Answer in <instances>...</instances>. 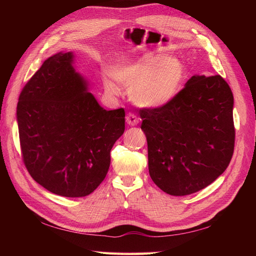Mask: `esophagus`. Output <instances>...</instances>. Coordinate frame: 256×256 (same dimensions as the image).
<instances>
[{"mask_svg":"<svg viewBox=\"0 0 256 256\" xmlns=\"http://www.w3.org/2000/svg\"><path fill=\"white\" fill-rule=\"evenodd\" d=\"M140 122V118L135 116L134 113H128L126 116V123L130 125V126H135L138 125Z\"/></svg>","mask_w":256,"mask_h":256,"instance_id":"esophagus-1","label":"esophagus"}]
</instances>
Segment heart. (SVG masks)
Returning <instances> with one entry per match:
<instances>
[{
	"label": "heart",
	"mask_w": 256,
	"mask_h": 256,
	"mask_svg": "<svg viewBox=\"0 0 256 256\" xmlns=\"http://www.w3.org/2000/svg\"><path fill=\"white\" fill-rule=\"evenodd\" d=\"M112 76L128 89L130 99L135 104L160 108L170 104L177 96L186 77V69L176 57L146 54L136 60L118 64L112 70ZM104 88L112 96L121 92L110 78L104 79Z\"/></svg>",
	"instance_id": "1"
}]
</instances>
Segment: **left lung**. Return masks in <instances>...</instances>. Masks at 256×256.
<instances>
[{"mask_svg":"<svg viewBox=\"0 0 256 256\" xmlns=\"http://www.w3.org/2000/svg\"><path fill=\"white\" fill-rule=\"evenodd\" d=\"M233 104L221 76L194 74L170 104L140 110L150 176L157 187L186 196L224 174L234 150Z\"/></svg>","mask_w":256,"mask_h":256,"instance_id":"obj_1","label":"left lung"}]
</instances>
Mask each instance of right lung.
<instances>
[{"label": "right lung", "mask_w": 256, "mask_h": 256, "mask_svg": "<svg viewBox=\"0 0 256 256\" xmlns=\"http://www.w3.org/2000/svg\"><path fill=\"white\" fill-rule=\"evenodd\" d=\"M77 72L72 52L47 58L22 90V155L36 182L58 196L90 194L106 178L110 152L125 128L123 108L108 111Z\"/></svg>", "instance_id": "right-lung-1"}]
</instances>
